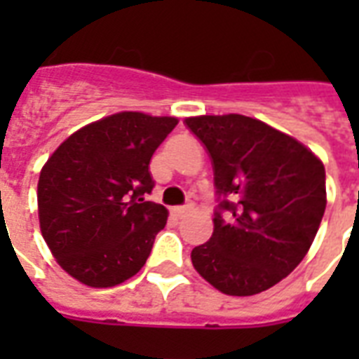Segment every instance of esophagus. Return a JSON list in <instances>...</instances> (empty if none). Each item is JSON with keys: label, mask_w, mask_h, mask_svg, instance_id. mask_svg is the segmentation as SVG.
<instances>
[{"label": "esophagus", "mask_w": 359, "mask_h": 359, "mask_svg": "<svg viewBox=\"0 0 359 359\" xmlns=\"http://www.w3.org/2000/svg\"><path fill=\"white\" fill-rule=\"evenodd\" d=\"M191 208H194V205H182V207H175L173 208V214L175 216H179V218H182V216H186V214L190 212Z\"/></svg>", "instance_id": "1"}]
</instances>
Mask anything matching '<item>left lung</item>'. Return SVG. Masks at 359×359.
<instances>
[{
  "label": "left lung",
  "instance_id": "obj_1",
  "mask_svg": "<svg viewBox=\"0 0 359 359\" xmlns=\"http://www.w3.org/2000/svg\"><path fill=\"white\" fill-rule=\"evenodd\" d=\"M212 158L218 207L191 264L229 296L287 278L311 248L326 208L323 162L294 137L245 115L186 119Z\"/></svg>",
  "mask_w": 359,
  "mask_h": 359
}]
</instances>
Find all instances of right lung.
Here are the masks:
<instances>
[{
    "label": "right lung",
    "instance_id": "obj_1",
    "mask_svg": "<svg viewBox=\"0 0 359 359\" xmlns=\"http://www.w3.org/2000/svg\"><path fill=\"white\" fill-rule=\"evenodd\" d=\"M179 121L123 111L80 128L39 177L42 236L59 266L89 287H115L140 272L168 222L145 201L149 163Z\"/></svg>",
    "mask_w": 359,
    "mask_h": 359
}]
</instances>
